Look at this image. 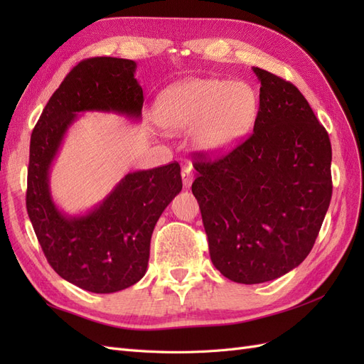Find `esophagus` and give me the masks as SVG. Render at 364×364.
Listing matches in <instances>:
<instances>
[{
  "instance_id": "34e87169",
  "label": "esophagus",
  "mask_w": 364,
  "mask_h": 364,
  "mask_svg": "<svg viewBox=\"0 0 364 364\" xmlns=\"http://www.w3.org/2000/svg\"><path fill=\"white\" fill-rule=\"evenodd\" d=\"M193 179H194V174H193V170L190 167H183L182 168V182H183V186H188L193 183Z\"/></svg>"
}]
</instances>
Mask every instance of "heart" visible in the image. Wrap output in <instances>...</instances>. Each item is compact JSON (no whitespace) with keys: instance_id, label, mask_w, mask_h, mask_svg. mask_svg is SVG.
I'll return each instance as SVG.
<instances>
[{"instance_id":"1","label":"heart","mask_w":364,"mask_h":364,"mask_svg":"<svg viewBox=\"0 0 364 364\" xmlns=\"http://www.w3.org/2000/svg\"><path fill=\"white\" fill-rule=\"evenodd\" d=\"M255 111V97L246 85L220 79L179 82L158 100L159 124L174 134L194 127L193 141L203 151L232 144L249 127Z\"/></svg>"}]
</instances>
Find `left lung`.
I'll return each mask as SVG.
<instances>
[{
	"instance_id": "obj_1",
	"label": "left lung",
	"mask_w": 364,
	"mask_h": 364,
	"mask_svg": "<svg viewBox=\"0 0 364 364\" xmlns=\"http://www.w3.org/2000/svg\"><path fill=\"white\" fill-rule=\"evenodd\" d=\"M261 83L253 132L228 155H197L193 194L220 273L261 284L311 252L333 194L331 142L294 85L253 68Z\"/></svg>"
}]
</instances>
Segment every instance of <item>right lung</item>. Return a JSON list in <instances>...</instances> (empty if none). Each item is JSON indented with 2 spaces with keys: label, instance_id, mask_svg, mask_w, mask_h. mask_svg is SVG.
<instances>
[{
  "label": "right lung",
  "instance_id": "add662e5",
  "mask_svg": "<svg viewBox=\"0 0 364 364\" xmlns=\"http://www.w3.org/2000/svg\"><path fill=\"white\" fill-rule=\"evenodd\" d=\"M136 63L118 58L82 60L51 95L33 129L27 176V213L47 261L59 277L92 293H115L146 274L153 229L182 190L181 167L126 174L103 202L82 215L54 203L50 168L80 112L141 118L142 87Z\"/></svg>",
  "mask_w": 364,
  "mask_h": 364
}]
</instances>
